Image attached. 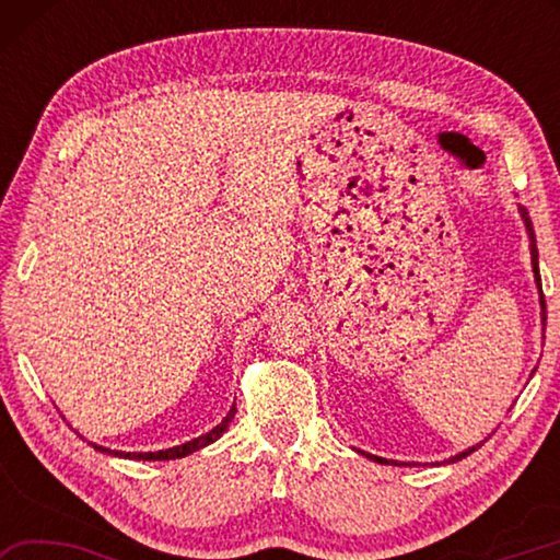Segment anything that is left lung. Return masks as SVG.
Wrapping results in <instances>:
<instances>
[{
    "label": "left lung",
    "mask_w": 560,
    "mask_h": 560,
    "mask_svg": "<svg viewBox=\"0 0 560 560\" xmlns=\"http://www.w3.org/2000/svg\"><path fill=\"white\" fill-rule=\"evenodd\" d=\"M518 214H521V220H524V226H526V234H528V249H530V269H534V281H536V289H538V303H541V328L546 330V299H544V289H541V273H538V249H536V234H534V224H530V217H528V212H526V207L524 205H518ZM536 373V371H534ZM477 447H481V442L479 444H474V447H469V450H464V452H459V454H454V457H450V459H444L442 464H452V462H459V459H464L467 457V454H471L474 450ZM360 454H363V457H368V459H373V462H377V464H400V462H395V459H385V457H375V454H368V452H363V450H358ZM405 464V462H402ZM438 464V462H434Z\"/></svg>",
    "instance_id": "8db88e82"
}]
</instances>
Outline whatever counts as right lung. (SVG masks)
<instances>
[{"label":"right lung","instance_id":"obj_1","mask_svg":"<svg viewBox=\"0 0 560 560\" xmlns=\"http://www.w3.org/2000/svg\"><path fill=\"white\" fill-rule=\"evenodd\" d=\"M236 415V405L230 407V412H226L222 417V422L217 424L214 430L200 434V438L189 440L185 444H177V447H170V450H160V452H118V450H108V447H101V444H93V450H98L103 454H110V457H122V459H143V462H163V459H183L187 457V454H192L197 450L207 447V444H212L222 438V434L226 432V428H230V422L234 420Z\"/></svg>","mask_w":560,"mask_h":560}]
</instances>
